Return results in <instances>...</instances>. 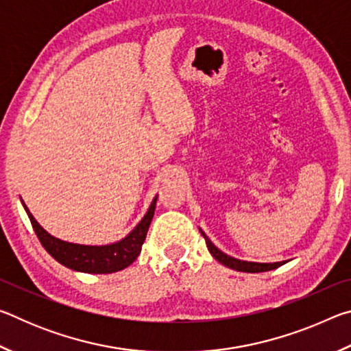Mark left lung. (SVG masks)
Wrapping results in <instances>:
<instances>
[{
  "mask_svg": "<svg viewBox=\"0 0 351 351\" xmlns=\"http://www.w3.org/2000/svg\"><path fill=\"white\" fill-rule=\"evenodd\" d=\"M201 235L204 237L207 249H209L212 257L215 258L218 263L228 266V268H230V269L241 271V272H265V271L276 269V268H278V266L287 263V261H276V263H255V261H245V260L234 258V257H230V255L219 251V249L213 245L209 239H207V235L203 232V230H201Z\"/></svg>",
  "mask_w": 351,
  "mask_h": 351,
  "instance_id": "left-lung-1",
  "label": "left lung"
}]
</instances>
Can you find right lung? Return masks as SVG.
<instances>
[{"label":"right lung","instance_id":"add662e5","mask_svg":"<svg viewBox=\"0 0 351 351\" xmlns=\"http://www.w3.org/2000/svg\"><path fill=\"white\" fill-rule=\"evenodd\" d=\"M156 199L158 197H154L144 218L141 219L139 224L136 226L125 239L104 246L77 245V243L56 239V237L47 234L37 223V219L32 217V213L29 212L26 204L23 203V199L21 203L25 206L27 217L31 219L32 228L35 234H37L40 243L43 245L47 254H51V257H54L58 263H62L69 269L88 272V274H111V272L125 269L127 266L132 265L138 258L142 245L145 241L147 230L150 228V223L154 215Z\"/></svg>","mask_w":351,"mask_h":351}]
</instances>
